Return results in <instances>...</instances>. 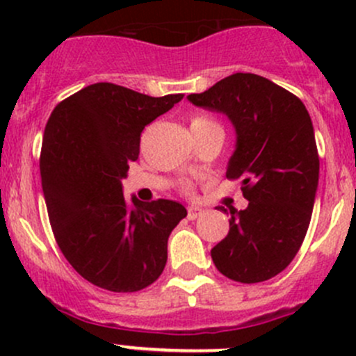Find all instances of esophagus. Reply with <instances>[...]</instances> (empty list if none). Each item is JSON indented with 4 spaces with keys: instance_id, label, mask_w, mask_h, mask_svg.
<instances>
[{
    "instance_id": "esophagus-1",
    "label": "esophagus",
    "mask_w": 356,
    "mask_h": 356,
    "mask_svg": "<svg viewBox=\"0 0 356 356\" xmlns=\"http://www.w3.org/2000/svg\"><path fill=\"white\" fill-rule=\"evenodd\" d=\"M204 213V210L201 207H189L188 208V218L189 220H196V218L201 217Z\"/></svg>"
}]
</instances>
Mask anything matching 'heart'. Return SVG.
<instances>
[{
    "label": "heart",
    "mask_w": 356,
    "mask_h": 356,
    "mask_svg": "<svg viewBox=\"0 0 356 356\" xmlns=\"http://www.w3.org/2000/svg\"><path fill=\"white\" fill-rule=\"evenodd\" d=\"M208 124H213V122L208 120V118H203V117L195 118V120L191 122V125H208Z\"/></svg>",
    "instance_id": "obj_1"
}]
</instances>
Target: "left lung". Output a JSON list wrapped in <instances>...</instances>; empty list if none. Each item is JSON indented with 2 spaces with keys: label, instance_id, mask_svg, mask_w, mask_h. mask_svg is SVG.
<instances>
[{
  "label": "left lung",
  "instance_id": "obj_1",
  "mask_svg": "<svg viewBox=\"0 0 356 356\" xmlns=\"http://www.w3.org/2000/svg\"><path fill=\"white\" fill-rule=\"evenodd\" d=\"M188 99L231 120L236 145L225 175L241 181L250 201L245 210L229 208V234L213 246L211 260L232 281L272 279L293 261L310 225L318 188L310 115L281 86L241 72Z\"/></svg>",
  "mask_w": 356,
  "mask_h": 356
}]
</instances>
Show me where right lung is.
I'll return each instance as SVG.
<instances>
[{
	"mask_svg": "<svg viewBox=\"0 0 356 356\" xmlns=\"http://www.w3.org/2000/svg\"><path fill=\"white\" fill-rule=\"evenodd\" d=\"M181 99L98 82L63 99L46 124L39 167L53 234L98 288L134 293L163 272L168 236L188 210L172 200L127 201L122 179L143 129Z\"/></svg>",
	"mask_w": 356,
	"mask_h": 356,
	"instance_id": "right-lung-1",
	"label": "right lung"
}]
</instances>
